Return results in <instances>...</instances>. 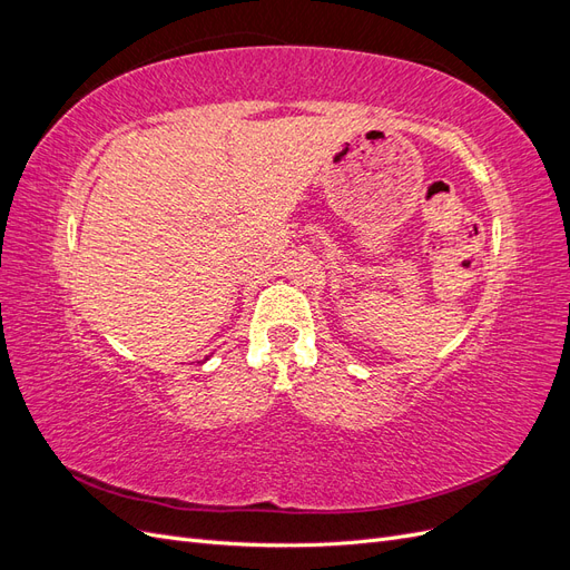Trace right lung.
Here are the masks:
<instances>
[{"mask_svg": "<svg viewBox=\"0 0 570 570\" xmlns=\"http://www.w3.org/2000/svg\"><path fill=\"white\" fill-rule=\"evenodd\" d=\"M206 358H209V356H206ZM206 358H204V361H206Z\"/></svg>", "mask_w": 570, "mask_h": 570, "instance_id": "right-lung-1", "label": "right lung"}]
</instances>
